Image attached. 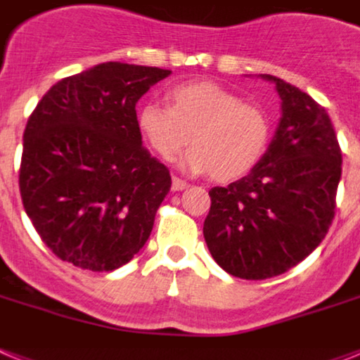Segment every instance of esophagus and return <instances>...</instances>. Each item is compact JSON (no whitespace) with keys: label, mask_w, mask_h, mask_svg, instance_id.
<instances>
[{"label":"esophagus","mask_w":360,"mask_h":360,"mask_svg":"<svg viewBox=\"0 0 360 360\" xmlns=\"http://www.w3.org/2000/svg\"><path fill=\"white\" fill-rule=\"evenodd\" d=\"M186 186H188V183H186V181H183V179H179V177H172V190H174V192H179V190H185Z\"/></svg>","instance_id":"esophagus-1"}]
</instances>
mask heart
Returning <instances> with one entry per match:
<instances>
[{
    "label": "heart",
    "mask_w": 360,
    "mask_h": 360,
    "mask_svg": "<svg viewBox=\"0 0 360 360\" xmlns=\"http://www.w3.org/2000/svg\"><path fill=\"white\" fill-rule=\"evenodd\" d=\"M137 126L157 155L170 161L188 143L181 166L221 183L245 177L267 152L271 120L264 108L216 82L195 80L168 91V105L146 102Z\"/></svg>",
    "instance_id": "b5f03b06"
}]
</instances>
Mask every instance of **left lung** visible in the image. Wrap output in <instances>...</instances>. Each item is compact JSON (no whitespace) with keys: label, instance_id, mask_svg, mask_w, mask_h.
Segmentation results:
<instances>
[{"label":"left lung","instance_id":"1","mask_svg":"<svg viewBox=\"0 0 360 360\" xmlns=\"http://www.w3.org/2000/svg\"><path fill=\"white\" fill-rule=\"evenodd\" d=\"M274 82L282 117L264 159L245 177L214 186L203 234L217 265L232 276L265 280L309 256L328 234L342 172L329 115L282 78Z\"/></svg>","mask_w":360,"mask_h":360}]
</instances>
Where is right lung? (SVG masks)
I'll use <instances>...</instances> for the list:
<instances>
[{"label": "right lung", "mask_w": 360, "mask_h": 360, "mask_svg": "<svg viewBox=\"0 0 360 360\" xmlns=\"http://www.w3.org/2000/svg\"><path fill=\"white\" fill-rule=\"evenodd\" d=\"M170 72L98 63L54 84L27 120L21 201L63 262L113 271L150 238L172 177L143 146L135 104Z\"/></svg>", "instance_id": "obj_1"}]
</instances>
